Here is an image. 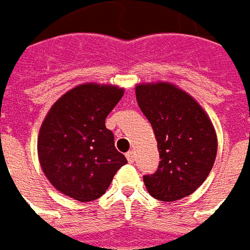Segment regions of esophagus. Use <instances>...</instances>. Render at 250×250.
Here are the masks:
<instances>
[{"label":"esophagus","instance_id":"esophagus-1","mask_svg":"<svg viewBox=\"0 0 250 250\" xmlns=\"http://www.w3.org/2000/svg\"><path fill=\"white\" fill-rule=\"evenodd\" d=\"M134 152L133 150H129L128 153H126V159H128L129 163H133L134 162Z\"/></svg>","mask_w":250,"mask_h":250}]
</instances>
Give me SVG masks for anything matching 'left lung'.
Segmentation results:
<instances>
[{"label": "left lung", "mask_w": 250, "mask_h": 250, "mask_svg": "<svg viewBox=\"0 0 250 250\" xmlns=\"http://www.w3.org/2000/svg\"><path fill=\"white\" fill-rule=\"evenodd\" d=\"M136 100L155 132L160 163L144 175L146 190L159 201L190 195L206 180L217 156V134L198 102L169 83L139 84Z\"/></svg>", "instance_id": "left-lung-1"}]
</instances>
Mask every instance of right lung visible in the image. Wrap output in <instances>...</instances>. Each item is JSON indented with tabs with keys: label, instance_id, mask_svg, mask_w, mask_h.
I'll return each mask as SVG.
<instances>
[{
	"label": "right lung",
	"instance_id": "add662e5",
	"mask_svg": "<svg viewBox=\"0 0 250 250\" xmlns=\"http://www.w3.org/2000/svg\"><path fill=\"white\" fill-rule=\"evenodd\" d=\"M124 90L81 84L55 102L40 128L37 153L56 190L79 202L98 199L128 160L114 146L106 117Z\"/></svg>",
	"mask_w": 250,
	"mask_h": 250
}]
</instances>
